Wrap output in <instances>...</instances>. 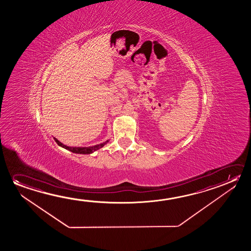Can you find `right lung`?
<instances>
[{
  "label": "right lung",
  "instance_id": "add662e5",
  "mask_svg": "<svg viewBox=\"0 0 251 251\" xmlns=\"http://www.w3.org/2000/svg\"><path fill=\"white\" fill-rule=\"evenodd\" d=\"M54 139H55V141H56V144L59 147L65 148L66 150L72 151L74 153H79V154H90V153H92V152L99 150L100 148H103V146L106 145L108 142V140H106V141H104L103 143L99 144V145H96V146H92V147H84V148H82V147H80V148L74 147L73 148V147H67V146H65L64 144L61 143L59 140L56 139V138H54Z\"/></svg>",
  "mask_w": 251,
  "mask_h": 251
}]
</instances>
